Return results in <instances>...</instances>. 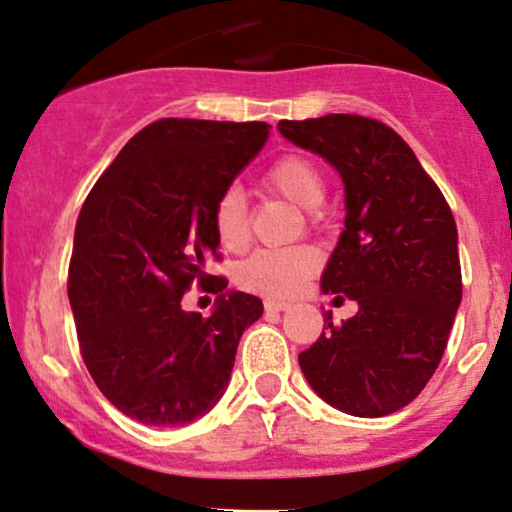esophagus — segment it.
<instances>
[{"label":"esophagus","instance_id":"esophagus-1","mask_svg":"<svg viewBox=\"0 0 512 512\" xmlns=\"http://www.w3.org/2000/svg\"><path fill=\"white\" fill-rule=\"evenodd\" d=\"M288 307H290V302H286V300H274V297H267V300H264V309H267L269 314L286 312Z\"/></svg>","mask_w":512,"mask_h":512}]
</instances>
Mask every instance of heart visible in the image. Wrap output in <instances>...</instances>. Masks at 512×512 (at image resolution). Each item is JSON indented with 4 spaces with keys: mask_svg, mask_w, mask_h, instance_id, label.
I'll return each mask as SVG.
<instances>
[{
    "mask_svg": "<svg viewBox=\"0 0 512 512\" xmlns=\"http://www.w3.org/2000/svg\"><path fill=\"white\" fill-rule=\"evenodd\" d=\"M264 186L276 196L290 200L297 208L307 210L314 219V210L326 198L323 177L312 160L302 155H283L264 174ZM215 234L222 248L236 252L250 241L248 203L236 186L226 189L215 205ZM321 257L312 245H290V248H262L238 264V286L252 293L271 297H288L319 269Z\"/></svg>",
    "mask_w": 512,
    "mask_h": 512,
    "instance_id": "obj_1",
    "label": "heart"
}]
</instances>
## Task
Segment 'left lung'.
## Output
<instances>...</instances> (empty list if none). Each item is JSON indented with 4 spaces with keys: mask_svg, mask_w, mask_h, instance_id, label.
Instances as JSON below:
<instances>
[{
    "mask_svg": "<svg viewBox=\"0 0 512 512\" xmlns=\"http://www.w3.org/2000/svg\"><path fill=\"white\" fill-rule=\"evenodd\" d=\"M290 144L321 155L345 186V229L323 293L357 302L300 354L307 383L333 409L380 418L423 392L461 304L458 231L437 184L394 129L361 115L281 120ZM335 300L342 302L338 295Z\"/></svg>",
    "mask_w": 512,
    "mask_h": 512,
    "instance_id": "1",
    "label": "left lung"
}]
</instances>
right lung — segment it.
<instances>
[{
    "mask_svg": "<svg viewBox=\"0 0 512 512\" xmlns=\"http://www.w3.org/2000/svg\"><path fill=\"white\" fill-rule=\"evenodd\" d=\"M267 122L167 118L101 174L75 224L68 297L82 359L115 409L155 428L205 416L264 307L217 278L210 316L181 295L217 255L215 205L269 137Z\"/></svg>",
    "mask_w": 512,
    "mask_h": 512,
    "instance_id": "obj_1",
    "label": "right lung"
}]
</instances>
